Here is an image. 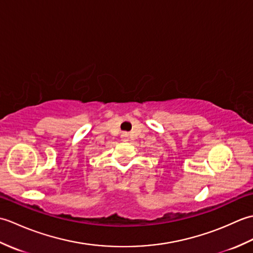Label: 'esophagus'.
I'll use <instances>...</instances> for the list:
<instances>
[{
	"instance_id": "obj_1",
	"label": "esophagus",
	"mask_w": 253,
	"mask_h": 253,
	"mask_svg": "<svg viewBox=\"0 0 253 253\" xmlns=\"http://www.w3.org/2000/svg\"><path fill=\"white\" fill-rule=\"evenodd\" d=\"M122 139H123V141H127L128 140V133L124 132L122 135Z\"/></svg>"
}]
</instances>
